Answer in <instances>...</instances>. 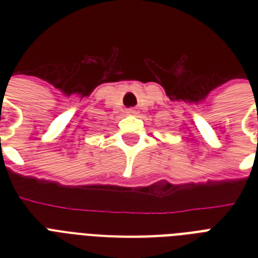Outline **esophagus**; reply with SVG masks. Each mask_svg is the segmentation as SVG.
Listing matches in <instances>:
<instances>
[{
  "mask_svg": "<svg viewBox=\"0 0 258 258\" xmlns=\"http://www.w3.org/2000/svg\"><path fill=\"white\" fill-rule=\"evenodd\" d=\"M127 113H130V115H135V113H137V109L128 108V109H127Z\"/></svg>",
  "mask_w": 258,
  "mask_h": 258,
  "instance_id": "obj_1",
  "label": "esophagus"
}]
</instances>
